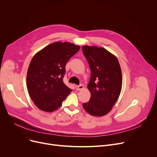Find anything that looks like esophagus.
<instances>
[{
	"label": "esophagus",
	"instance_id": "34e87169",
	"mask_svg": "<svg viewBox=\"0 0 157 157\" xmlns=\"http://www.w3.org/2000/svg\"><path fill=\"white\" fill-rule=\"evenodd\" d=\"M83 88H84V86H83V85H79V86H76V90H78V91H79V90H83Z\"/></svg>",
	"mask_w": 157,
	"mask_h": 157
}]
</instances>
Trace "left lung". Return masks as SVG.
<instances>
[{
  "instance_id": "left-lung-1",
  "label": "left lung",
  "mask_w": 157,
  "mask_h": 157,
  "mask_svg": "<svg viewBox=\"0 0 157 157\" xmlns=\"http://www.w3.org/2000/svg\"><path fill=\"white\" fill-rule=\"evenodd\" d=\"M88 62L91 76L87 88L91 94L84 109L94 117L109 113L117 102L122 87V74L117 56L104 48L82 46Z\"/></svg>"
}]
</instances>
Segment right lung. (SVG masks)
<instances>
[{
	"mask_svg": "<svg viewBox=\"0 0 157 157\" xmlns=\"http://www.w3.org/2000/svg\"><path fill=\"white\" fill-rule=\"evenodd\" d=\"M79 49L73 43L58 41L33 56L27 71V87L31 99L40 110L56 111L72 91L63 82L65 66Z\"/></svg>",
	"mask_w": 157,
	"mask_h": 157,
	"instance_id": "obj_1",
	"label": "right lung"
}]
</instances>
